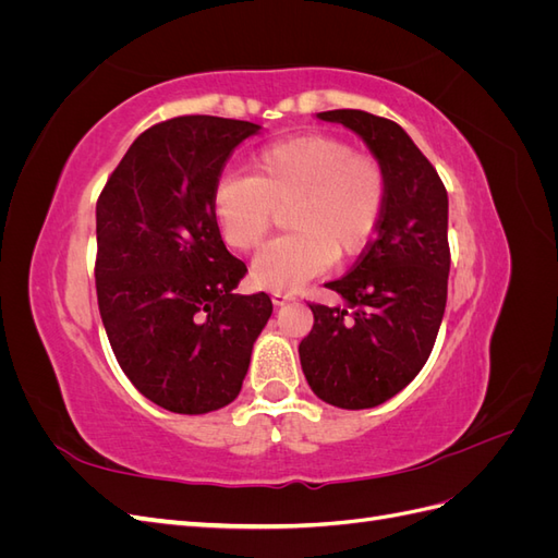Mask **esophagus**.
Listing matches in <instances>:
<instances>
[{"mask_svg": "<svg viewBox=\"0 0 558 558\" xmlns=\"http://www.w3.org/2000/svg\"><path fill=\"white\" fill-rule=\"evenodd\" d=\"M293 295L291 293H272V302L279 307V305H286V302H291Z\"/></svg>", "mask_w": 558, "mask_h": 558, "instance_id": "obj_1", "label": "esophagus"}]
</instances>
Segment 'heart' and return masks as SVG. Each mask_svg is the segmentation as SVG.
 <instances>
[{
	"instance_id": "b5f03b06",
	"label": "heart",
	"mask_w": 558,
	"mask_h": 558,
	"mask_svg": "<svg viewBox=\"0 0 558 558\" xmlns=\"http://www.w3.org/2000/svg\"><path fill=\"white\" fill-rule=\"evenodd\" d=\"M386 195L379 158L335 134L310 132L265 144L251 156L248 177L218 181L211 214L223 242L251 253L286 211L291 232L258 253L251 279L260 289L291 293L335 258L351 260L373 244Z\"/></svg>"
}]
</instances>
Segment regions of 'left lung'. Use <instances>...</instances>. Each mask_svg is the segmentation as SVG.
Wrapping results in <instances>:
<instances>
[{
	"mask_svg": "<svg viewBox=\"0 0 558 558\" xmlns=\"http://www.w3.org/2000/svg\"><path fill=\"white\" fill-rule=\"evenodd\" d=\"M361 134L381 160V226L342 279L328 281L349 310L310 302L314 328L300 342L312 391L342 410L377 408L426 365L447 307V189L398 123L361 109L318 113Z\"/></svg>",
	"mask_w": 558,
	"mask_h": 558,
	"instance_id": "8db88e82",
	"label": "left lung"
}]
</instances>
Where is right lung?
<instances>
[{"instance_id": "right-lung-1", "label": "right lung", "mask_w": 558, "mask_h": 558, "mask_svg": "<svg viewBox=\"0 0 558 558\" xmlns=\"http://www.w3.org/2000/svg\"><path fill=\"white\" fill-rule=\"evenodd\" d=\"M258 130L199 113L150 125L97 197L95 289L113 356L142 396L177 414L240 396L272 314L267 293H232L246 265L211 214L228 158Z\"/></svg>"}]
</instances>
